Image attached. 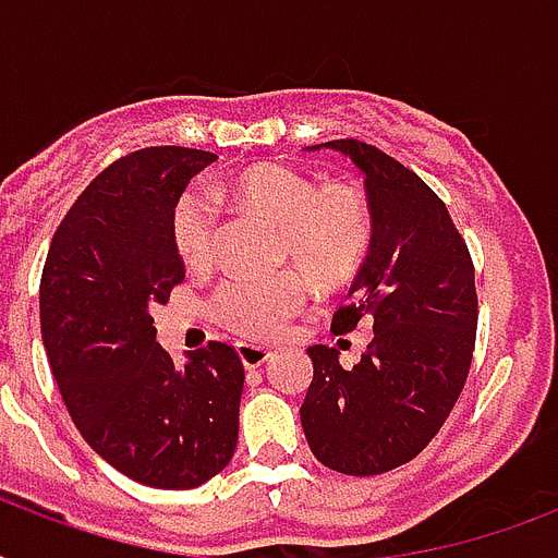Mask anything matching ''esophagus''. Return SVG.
<instances>
[{
    "label": "esophagus",
    "instance_id": "34e87169",
    "mask_svg": "<svg viewBox=\"0 0 558 558\" xmlns=\"http://www.w3.org/2000/svg\"><path fill=\"white\" fill-rule=\"evenodd\" d=\"M236 356H240L245 371H254V367H263L269 362L271 350L260 348V344H245V341H240V344H236Z\"/></svg>",
    "mask_w": 558,
    "mask_h": 558
}]
</instances>
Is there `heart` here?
Segmentation results:
<instances>
[{
	"label": "heart",
	"mask_w": 558,
	"mask_h": 558,
	"mask_svg": "<svg viewBox=\"0 0 558 558\" xmlns=\"http://www.w3.org/2000/svg\"><path fill=\"white\" fill-rule=\"evenodd\" d=\"M214 196L243 202L248 210L280 226V260L298 263L315 287H344L365 266L373 217L356 187H318L301 170L263 161L219 185ZM214 196L185 193L173 208V245L191 269H208L217 257ZM306 278L295 269L228 278L214 295V318L243 339H275L306 304Z\"/></svg>",
	"instance_id": "obj_1"
}]
</instances>
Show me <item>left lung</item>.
<instances>
[{
	"mask_svg": "<svg viewBox=\"0 0 558 558\" xmlns=\"http://www.w3.org/2000/svg\"><path fill=\"white\" fill-rule=\"evenodd\" d=\"M365 177L373 243L332 332L371 324L359 365L315 344L301 405L306 442L341 475H381L414 460L442 428L472 365L475 269L440 196L423 179L362 142H327Z\"/></svg>",
	"mask_w": 558,
	"mask_h": 558,
	"instance_id": "1",
	"label": "left lung"
}]
</instances>
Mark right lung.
<instances>
[{
  "label": "right lung",
  "instance_id": "right-lung-1",
  "mask_svg": "<svg viewBox=\"0 0 558 558\" xmlns=\"http://www.w3.org/2000/svg\"><path fill=\"white\" fill-rule=\"evenodd\" d=\"M217 156L147 147L109 165L57 228L39 283L48 365L77 432L109 466L156 489H193L231 463L243 365L222 341H159L153 310L185 280L173 208Z\"/></svg>",
  "mask_w": 558,
  "mask_h": 558
}]
</instances>
